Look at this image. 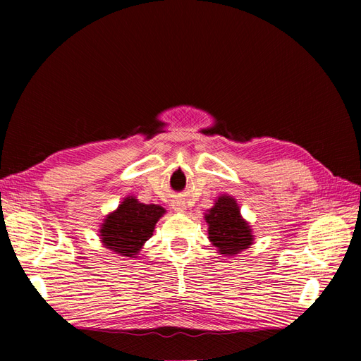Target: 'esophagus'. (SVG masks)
Returning a JSON list of instances; mask_svg holds the SVG:
<instances>
[{"mask_svg": "<svg viewBox=\"0 0 361 361\" xmlns=\"http://www.w3.org/2000/svg\"><path fill=\"white\" fill-rule=\"evenodd\" d=\"M171 206L176 212H185V209H187V206H185V203L180 202V200H173Z\"/></svg>", "mask_w": 361, "mask_h": 361, "instance_id": "1", "label": "esophagus"}]
</instances>
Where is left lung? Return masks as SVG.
I'll return each instance as SVG.
<instances>
[{
	"label": "left lung",
	"instance_id": "obj_1",
	"mask_svg": "<svg viewBox=\"0 0 361 361\" xmlns=\"http://www.w3.org/2000/svg\"><path fill=\"white\" fill-rule=\"evenodd\" d=\"M204 221L207 223V239L223 256H236L255 243L253 228L244 220L232 195H218L214 206L206 211Z\"/></svg>",
	"mask_w": 361,
	"mask_h": 361
}]
</instances>
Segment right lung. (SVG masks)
Returning <instances> with one entry per match:
<instances>
[{
	"label": "right lung",
	"mask_w": 361,
	"mask_h": 361,
	"mask_svg": "<svg viewBox=\"0 0 361 361\" xmlns=\"http://www.w3.org/2000/svg\"><path fill=\"white\" fill-rule=\"evenodd\" d=\"M164 214L166 209L162 206L141 203L134 195H128L117 209L104 218L97 236L113 255L135 259L154 235L155 226Z\"/></svg>",
	"instance_id": "obj_1"
}]
</instances>
